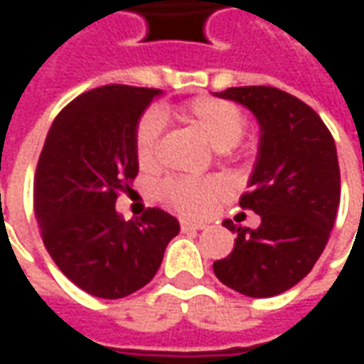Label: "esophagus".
<instances>
[{
	"mask_svg": "<svg viewBox=\"0 0 364 364\" xmlns=\"http://www.w3.org/2000/svg\"><path fill=\"white\" fill-rule=\"evenodd\" d=\"M206 225L204 223H194V220H180V229L184 232H190V231H200L204 229Z\"/></svg>",
	"mask_w": 364,
	"mask_h": 364,
	"instance_id": "esophagus-1",
	"label": "esophagus"
}]
</instances>
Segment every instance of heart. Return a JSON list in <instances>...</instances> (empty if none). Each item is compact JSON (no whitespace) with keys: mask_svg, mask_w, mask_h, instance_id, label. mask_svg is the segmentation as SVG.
I'll list each match as a JSON object with an SVG mask.
<instances>
[{"mask_svg":"<svg viewBox=\"0 0 364 364\" xmlns=\"http://www.w3.org/2000/svg\"><path fill=\"white\" fill-rule=\"evenodd\" d=\"M174 115L182 123L194 127L204 139L217 151H229L243 139L247 129V119L243 111L232 103L213 99V97H198L190 103L180 105ZM160 117L149 111L137 121L133 147L135 158L141 170H154L160 160ZM227 184L220 178H170L161 182L158 194L161 200L172 208L190 215V217H204L227 196Z\"/></svg>","mask_w":364,"mask_h":364,"instance_id":"b5f03b06","label":"heart"}]
</instances>
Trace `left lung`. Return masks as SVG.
I'll list each match as a JSON object with an SVG mask.
<instances>
[{
    "mask_svg": "<svg viewBox=\"0 0 364 364\" xmlns=\"http://www.w3.org/2000/svg\"><path fill=\"white\" fill-rule=\"evenodd\" d=\"M247 107L259 123V149L241 206L261 217L237 232L231 255L215 261L218 279L249 298H272L312 272L328 243L341 204L336 146L312 107L275 87L217 92Z\"/></svg>",
    "mask_w": 364,
    "mask_h": 364,
    "instance_id": "obj_1",
    "label": "left lung"
}]
</instances>
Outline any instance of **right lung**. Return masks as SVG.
Instances as JSON below:
<instances>
[{
  "instance_id": "add662e5",
  "label": "right lung",
  "mask_w": 364,
  "mask_h": 364,
  "mask_svg": "<svg viewBox=\"0 0 364 364\" xmlns=\"http://www.w3.org/2000/svg\"><path fill=\"white\" fill-rule=\"evenodd\" d=\"M158 89L107 85L58 113L34 176V213L50 257L87 294L117 300L141 289L160 269L180 223L161 208L125 220L117 194L139 164L133 135Z\"/></svg>"
}]
</instances>
